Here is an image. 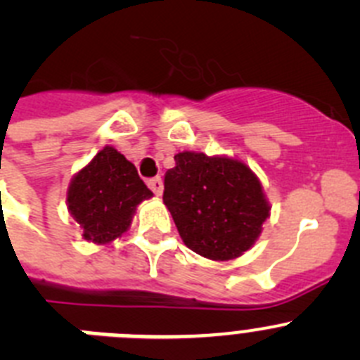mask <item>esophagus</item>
I'll use <instances>...</instances> for the list:
<instances>
[{"instance_id": "1", "label": "esophagus", "mask_w": 360, "mask_h": 360, "mask_svg": "<svg viewBox=\"0 0 360 360\" xmlns=\"http://www.w3.org/2000/svg\"><path fill=\"white\" fill-rule=\"evenodd\" d=\"M147 184H149V188L153 190L154 195L160 197L161 193H163V181L160 179V177H154V179H149L147 181Z\"/></svg>"}]
</instances>
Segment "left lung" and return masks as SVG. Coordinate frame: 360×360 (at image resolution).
<instances>
[{
  "label": "left lung",
  "mask_w": 360,
  "mask_h": 360,
  "mask_svg": "<svg viewBox=\"0 0 360 360\" xmlns=\"http://www.w3.org/2000/svg\"><path fill=\"white\" fill-rule=\"evenodd\" d=\"M165 174L163 202L184 245L213 261L240 257L270 217L259 179L240 160L184 150Z\"/></svg>",
  "instance_id": "8db88e82"
}]
</instances>
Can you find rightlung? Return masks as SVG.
I'll return each mask as SVG.
<instances>
[{
  "instance_id": "1",
  "label": "right lung",
  "mask_w": 360,
  "mask_h": 360,
  "mask_svg": "<svg viewBox=\"0 0 360 360\" xmlns=\"http://www.w3.org/2000/svg\"><path fill=\"white\" fill-rule=\"evenodd\" d=\"M134 165L119 150L106 146L72 177L67 207L83 229V238L106 245L126 233L136 206L150 199Z\"/></svg>"
}]
</instances>
